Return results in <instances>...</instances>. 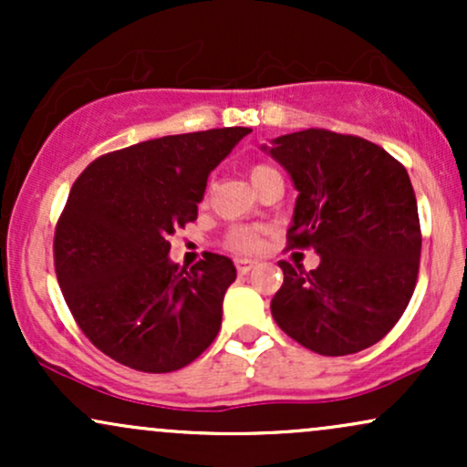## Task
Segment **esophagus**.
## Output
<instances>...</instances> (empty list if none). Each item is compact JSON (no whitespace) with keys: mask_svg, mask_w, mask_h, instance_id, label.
Instances as JSON below:
<instances>
[{"mask_svg":"<svg viewBox=\"0 0 467 467\" xmlns=\"http://www.w3.org/2000/svg\"><path fill=\"white\" fill-rule=\"evenodd\" d=\"M254 267H256V261H252V259H237L239 275H248V272L254 270Z\"/></svg>","mask_w":467,"mask_h":467,"instance_id":"esophagus-1","label":"esophagus"}]
</instances>
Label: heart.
Wrapping results in <instances>:
<instances>
[{"mask_svg":"<svg viewBox=\"0 0 467 467\" xmlns=\"http://www.w3.org/2000/svg\"><path fill=\"white\" fill-rule=\"evenodd\" d=\"M270 171H275V169H270V166H265V164L252 166V169H250L252 184H254V182L259 180L261 175L270 173ZM226 248L234 250V252H254V250H259L261 248L259 228H252V226L230 228L228 234H226Z\"/></svg>","mask_w":467,"mask_h":467,"instance_id":"obj_1","label":"heart"}]
</instances>
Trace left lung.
<instances>
[{"mask_svg": "<svg viewBox=\"0 0 467 467\" xmlns=\"http://www.w3.org/2000/svg\"><path fill=\"white\" fill-rule=\"evenodd\" d=\"M298 191L287 239L314 248L316 270L278 261L272 316L320 356L382 340L404 314L420 272L421 230L406 169L378 144L305 130L264 144Z\"/></svg>", "mask_w": 467, "mask_h": 467, "instance_id": "1", "label": "left lung"}]
</instances>
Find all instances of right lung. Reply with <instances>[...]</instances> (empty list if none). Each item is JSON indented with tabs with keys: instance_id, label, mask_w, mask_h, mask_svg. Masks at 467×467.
<instances>
[{
	"instance_id": "add662e5",
	"label": "right lung",
	"mask_w": 467,
	"mask_h": 467,
	"mask_svg": "<svg viewBox=\"0 0 467 467\" xmlns=\"http://www.w3.org/2000/svg\"><path fill=\"white\" fill-rule=\"evenodd\" d=\"M248 127L147 140L94 160L69 191L55 267L69 312L111 360L171 373L211 347L234 264L208 252L191 270L169 237L197 219L211 171Z\"/></svg>"
}]
</instances>
